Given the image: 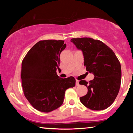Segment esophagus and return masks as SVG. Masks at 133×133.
<instances>
[{"label":"esophagus","instance_id":"obj_1","mask_svg":"<svg viewBox=\"0 0 133 133\" xmlns=\"http://www.w3.org/2000/svg\"><path fill=\"white\" fill-rule=\"evenodd\" d=\"M76 85H77V86H78V85H80L79 84V81L77 80H76Z\"/></svg>","mask_w":133,"mask_h":133}]
</instances>
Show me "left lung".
Instances as JSON below:
<instances>
[{
    "label": "left lung",
    "mask_w": 133,
    "mask_h": 133,
    "mask_svg": "<svg viewBox=\"0 0 133 133\" xmlns=\"http://www.w3.org/2000/svg\"><path fill=\"white\" fill-rule=\"evenodd\" d=\"M71 42L83 51L86 70L94 75L88 83L80 80L88 92L80 98L81 103L93 110H104L110 106L120 90L121 80L120 63L115 53L104 43L90 37L73 38Z\"/></svg>",
    "instance_id": "1"
}]
</instances>
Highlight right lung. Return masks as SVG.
<instances>
[{
	"label": "right lung",
	"mask_w": 133,
	"mask_h": 133,
	"mask_svg": "<svg viewBox=\"0 0 133 133\" xmlns=\"http://www.w3.org/2000/svg\"><path fill=\"white\" fill-rule=\"evenodd\" d=\"M64 40H40L22 63L21 79L24 96L38 111L49 112L61 106L66 90L76 85L72 76L62 78L57 75L60 55L66 48Z\"/></svg>",
	"instance_id": "1"
}]
</instances>
